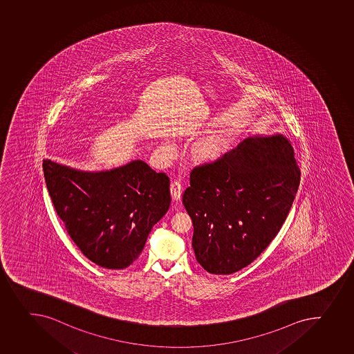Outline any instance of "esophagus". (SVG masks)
<instances>
[{"label":"esophagus","instance_id":"1","mask_svg":"<svg viewBox=\"0 0 354 354\" xmlns=\"http://www.w3.org/2000/svg\"><path fill=\"white\" fill-rule=\"evenodd\" d=\"M170 192H171L172 199L176 200V201L180 200L183 192L182 183L177 180V179L172 180L171 184H170Z\"/></svg>","mask_w":354,"mask_h":354}]
</instances>
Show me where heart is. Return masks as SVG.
Segmentation results:
<instances>
[{"instance_id": "1", "label": "heart", "mask_w": 354, "mask_h": 354, "mask_svg": "<svg viewBox=\"0 0 354 354\" xmlns=\"http://www.w3.org/2000/svg\"><path fill=\"white\" fill-rule=\"evenodd\" d=\"M221 142L217 138L209 137L196 145V155L199 158H210L216 156L220 151Z\"/></svg>"}]
</instances>
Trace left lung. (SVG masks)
<instances>
[{"label": "left lung", "instance_id": "8db88e82", "mask_svg": "<svg viewBox=\"0 0 354 354\" xmlns=\"http://www.w3.org/2000/svg\"><path fill=\"white\" fill-rule=\"evenodd\" d=\"M300 175L293 148L281 134L248 138L194 167L183 203L200 266L229 274L254 261L286 220Z\"/></svg>", "mask_w": 354, "mask_h": 354}]
</instances>
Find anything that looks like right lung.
<instances>
[{
    "mask_svg": "<svg viewBox=\"0 0 354 354\" xmlns=\"http://www.w3.org/2000/svg\"><path fill=\"white\" fill-rule=\"evenodd\" d=\"M46 185L66 232L88 260L106 269L132 265L151 227L170 206V180L137 160L110 171L42 163Z\"/></svg>",
    "mask_w": 354,
    "mask_h": 354,
    "instance_id": "obj_1",
    "label": "right lung"
}]
</instances>
